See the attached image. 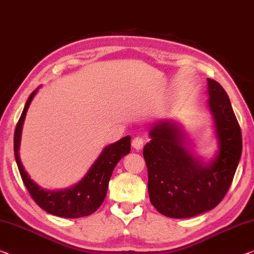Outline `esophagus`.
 <instances>
[{"instance_id": "34e87169", "label": "esophagus", "mask_w": 254, "mask_h": 254, "mask_svg": "<svg viewBox=\"0 0 254 254\" xmlns=\"http://www.w3.org/2000/svg\"><path fill=\"white\" fill-rule=\"evenodd\" d=\"M144 142H145V140H144L142 136H137V137H134V139L131 140V146L134 147L136 151H139L143 149Z\"/></svg>"}]
</instances>
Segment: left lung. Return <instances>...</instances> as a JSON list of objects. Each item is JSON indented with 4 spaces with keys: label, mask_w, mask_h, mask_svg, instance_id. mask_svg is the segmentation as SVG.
Masks as SVG:
<instances>
[{
    "label": "left lung",
    "mask_w": 254,
    "mask_h": 254,
    "mask_svg": "<svg viewBox=\"0 0 254 254\" xmlns=\"http://www.w3.org/2000/svg\"><path fill=\"white\" fill-rule=\"evenodd\" d=\"M209 109L213 117L219 150L204 163L187 150L182 127L160 120L150 129L145 159L151 203L163 216L190 218L220 203L231 187L242 154V132L227 93L208 78Z\"/></svg>",
    "instance_id": "obj_1"
}]
</instances>
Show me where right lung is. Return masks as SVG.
Listing matches in <instances>:
<instances>
[{
    "label": "right lung",
    "mask_w": 254,
    "mask_h": 254,
    "mask_svg": "<svg viewBox=\"0 0 254 254\" xmlns=\"http://www.w3.org/2000/svg\"><path fill=\"white\" fill-rule=\"evenodd\" d=\"M38 88L40 87H37L29 95L14 130V158L22 182L26 189L28 190L30 196L46 212L62 218H79L88 216V214L95 212L99 206L102 204L105 195H107L112 171L117 163L120 161V159H123L125 155L130 152V136H126V137L119 139L118 142L104 147L95 162L89 168L87 174L76 185L60 190L42 189L26 173L20 161V157H19L23 122H25L27 110H28L34 96L36 95Z\"/></svg>",
    "instance_id": "1"
}]
</instances>
